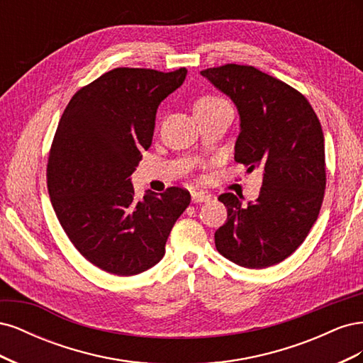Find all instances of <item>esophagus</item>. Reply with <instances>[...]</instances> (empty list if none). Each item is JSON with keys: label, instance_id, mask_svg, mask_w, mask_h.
<instances>
[{"label": "esophagus", "instance_id": "esophagus-1", "mask_svg": "<svg viewBox=\"0 0 363 363\" xmlns=\"http://www.w3.org/2000/svg\"><path fill=\"white\" fill-rule=\"evenodd\" d=\"M191 196H192V203H204L211 200V195L204 191H192Z\"/></svg>", "mask_w": 363, "mask_h": 363}]
</instances>
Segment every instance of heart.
Here are the masks:
<instances>
[{"instance_id": "obj_1", "label": "heart", "mask_w": 363, "mask_h": 363, "mask_svg": "<svg viewBox=\"0 0 363 363\" xmlns=\"http://www.w3.org/2000/svg\"><path fill=\"white\" fill-rule=\"evenodd\" d=\"M221 101H224V100H221V98H218V96H203V98H200L199 101L195 103V108L196 107H203V106H212V104L221 103Z\"/></svg>"}]
</instances>
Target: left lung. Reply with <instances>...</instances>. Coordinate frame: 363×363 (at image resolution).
I'll return each instance as SVG.
<instances>
[{
	"mask_svg": "<svg viewBox=\"0 0 363 363\" xmlns=\"http://www.w3.org/2000/svg\"><path fill=\"white\" fill-rule=\"evenodd\" d=\"M239 113L235 160L263 171L257 200L221 194L227 221L215 232L216 250L236 265L262 269L298 248L324 199L323 128L309 101L294 87L245 65L201 71Z\"/></svg>",
	"mask_w": 363,
	"mask_h": 363,
	"instance_id": "obj_1",
	"label": "left lung"
}]
</instances>
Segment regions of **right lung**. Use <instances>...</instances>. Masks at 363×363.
<instances>
[{
	"instance_id": "add662e5",
	"label": "right lung",
	"mask_w": 363,
	"mask_h": 363,
	"mask_svg": "<svg viewBox=\"0 0 363 363\" xmlns=\"http://www.w3.org/2000/svg\"><path fill=\"white\" fill-rule=\"evenodd\" d=\"M186 68H116L77 92L54 136L47 183L59 223L80 255L115 276L159 263L171 230L191 203L182 188L135 200L131 174L151 145L159 104Z\"/></svg>"
}]
</instances>
